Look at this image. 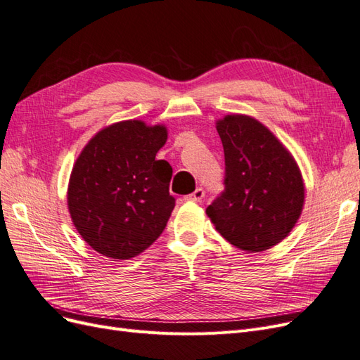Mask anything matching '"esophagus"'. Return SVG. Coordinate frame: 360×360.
Here are the masks:
<instances>
[{"mask_svg":"<svg viewBox=\"0 0 360 360\" xmlns=\"http://www.w3.org/2000/svg\"><path fill=\"white\" fill-rule=\"evenodd\" d=\"M204 195H205L204 189H202V188H198L197 191H193L192 193L186 195V197H184V200H186V201H192V202H200V201H202Z\"/></svg>","mask_w":360,"mask_h":360,"instance_id":"esophagus-1","label":"esophagus"}]
</instances>
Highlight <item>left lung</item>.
Masks as SVG:
<instances>
[{"instance_id": "1", "label": "left lung", "mask_w": 360, "mask_h": 360, "mask_svg": "<svg viewBox=\"0 0 360 360\" xmlns=\"http://www.w3.org/2000/svg\"><path fill=\"white\" fill-rule=\"evenodd\" d=\"M225 155V191L207 216L226 242L263 252L291 233L304 204V183L285 146L254 117L216 122Z\"/></svg>"}]
</instances>
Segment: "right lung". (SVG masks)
Returning <instances> with one entry per match:
<instances>
[{
  "instance_id": "obj_1",
  "label": "right lung",
  "mask_w": 360,
  "mask_h": 360,
  "mask_svg": "<svg viewBox=\"0 0 360 360\" xmlns=\"http://www.w3.org/2000/svg\"><path fill=\"white\" fill-rule=\"evenodd\" d=\"M168 129L124 120L99 130L76 159L68 188L72 222L96 252L130 259L158 240L176 200L172 168L156 160Z\"/></svg>"
}]
</instances>
